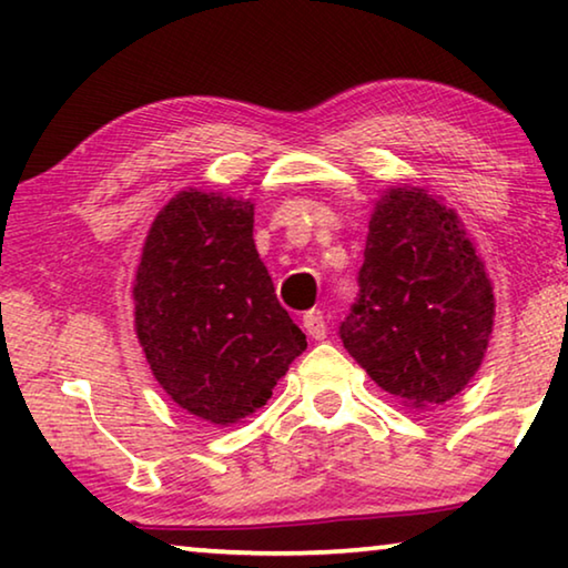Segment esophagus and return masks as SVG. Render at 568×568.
Wrapping results in <instances>:
<instances>
[{
  "instance_id": "esophagus-1",
  "label": "esophagus",
  "mask_w": 568,
  "mask_h": 568,
  "mask_svg": "<svg viewBox=\"0 0 568 568\" xmlns=\"http://www.w3.org/2000/svg\"><path fill=\"white\" fill-rule=\"evenodd\" d=\"M303 328L313 341H325V335H328V325H325L323 311H315V307L313 311H307L303 315Z\"/></svg>"
}]
</instances>
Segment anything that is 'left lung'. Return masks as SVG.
Listing matches in <instances>:
<instances>
[{
	"label": "left lung",
	"mask_w": 568,
	"mask_h": 568,
	"mask_svg": "<svg viewBox=\"0 0 568 568\" xmlns=\"http://www.w3.org/2000/svg\"><path fill=\"white\" fill-rule=\"evenodd\" d=\"M358 285L341 338L361 368L413 408L458 396L491 341L496 297L454 210L423 187L383 190Z\"/></svg>",
	"instance_id": "left-lung-1"
}]
</instances>
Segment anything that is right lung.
I'll list each match as a JSON object with an SVG mask.
<instances>
[{
    "instance_id": "obj_1",
    "label": "right lung",
    "mask_w": 568,
    "mask_h": 568,
    "mask_svg": "<svg viewBox=\"0 0 568 568\" xmlns=\"http://www.w3.org/2000/svg\"><path fill=\"white\" fill-rule=\"evenodd\" d=\"M253 223L250 200L180 190L152 223L134 275V333L152 376L215 426L263 408L307 348L277 303Z\"/></svg>"
}]
</instances>
